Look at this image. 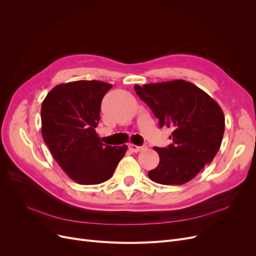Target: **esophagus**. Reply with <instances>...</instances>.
Segmentation results:
<instances>
[{
    "instance_id": "34e87169",
    "label": "esophagus",
    "mask_w": 256,
    "mask_h": 256,
    "mask_svg": "<svg viewBox=\"0 0 256 256\" xmlns=\"http://www.w3.org/2000/svg\"><path fill=\"white\" fill-rule=\"evenodd\" d=\"M147 146L146 145H143V146H136L134 144H129V150L132 152H141L143 150H146Z\"/></svg>"
}]
</instances>
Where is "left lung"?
Returning a JSON list of instances; mask_svg holds the SVG:
<instances>
[{"label": "left lung", "mask_w": 256, "mask_h": 256, "mask_svg": "<svg viewBox=\"0 0 256 256\" xmlns=\"http://www.w3.org/2000/svg\"><path fill=\"white\" fill-rule=\"evenodd\" d=\"M134 90L159 120V127L173 129L172 144L154 147L160 161L148 177L161 184L190 182L210 164L221 146L226 122L220 106L184 80L134 85Z\"/></svg>", "instance_id": "obj_1"}]
</instances>
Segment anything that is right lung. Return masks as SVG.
I'll use <instances>...</instances> for the list:
<instances>
[{"instance_id":"1","label":"right lung","mask_w":256,"mask_h":256,"mask_svg":"<svg viewBox=\"0 0 256 256\" xmlns=\"http://www.w3.org/2000/svg\"><path fill=\"white\" fill-rule=\"evenodd\" d=\"M111 88L96 80L58 84L42 104L44 141L58 166L80 184L110 180L127 150L126 145H104L95 130L102 98Z\"/></svg>"}]
</instances>
